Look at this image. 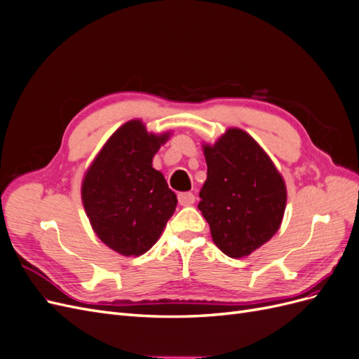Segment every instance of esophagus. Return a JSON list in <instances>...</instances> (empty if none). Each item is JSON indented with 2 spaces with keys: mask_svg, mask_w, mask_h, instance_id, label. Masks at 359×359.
Instances as JSON below:
<instances>
[{
  "mask_svg": "<svg viewBox=\"0 0 359 359\" xmlns=\"http://www.w3.org/2000/svg\"><path fill=\"white\" fill-rule=\"evenodd\" d=\"M178 202L181 206H190L194 203V194L193 193H180Z\"/></svg>",
  "mask_w": 359,
  "mask_h": 359,
  "instance_id": "esophagus-1",
  "label": "esophagus"
}]
</instances>
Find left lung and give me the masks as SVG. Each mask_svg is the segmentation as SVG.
I'll list each match as a JSON object with an SVG mask.
<instances>
[{
	"mask_svg": "<svg viewBox=\"0 0 359 359\" xmlns=\"http://www.w3.org/2000/svg\"><path fill=\"white\" fill-rule=\"evenodd\" d=\"M202 149L208 172L198 208L212 241L229 257L250 256L280 229L286 182L265 149L241 128H227Z\"/></svg>",
	"mask_w": 359,
	"mask_h": 359,
	"instance_id": "obj_1",
	"label": "left lung"
}]
</instances>
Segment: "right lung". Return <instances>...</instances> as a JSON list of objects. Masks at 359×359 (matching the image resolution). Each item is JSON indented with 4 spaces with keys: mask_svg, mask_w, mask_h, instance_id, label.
<instances>
[{
    "mask_svg": "<svg viewBox=\"0 0 359 359\" xmlns=\"http://www.w3.org/2000/svg\"><path fill=\"white\" fill-rule=\"evenodd\" d=\"M170 132L151 133L130 119L106 140L86 169L81 196L99 240L123 256L153 247L175 212L177 196L153 158Z\"/></svg>",
    "mask_w": 359,
    "mask_h": 359,
    "instance_id": "right-lung-1",
    "label": "right lung"
}]
</instances>
